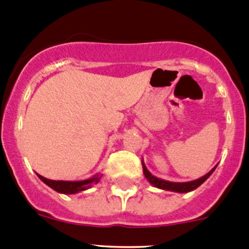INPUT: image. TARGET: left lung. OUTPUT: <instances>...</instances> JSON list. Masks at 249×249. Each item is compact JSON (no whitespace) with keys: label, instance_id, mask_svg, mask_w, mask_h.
Returning <instances> with one entry per match:
<instances>
[{"label":"left lung","instance_id":"1","mask_svg":"<svg viewBox=\"0 0 249 249\" xmlns=\"http://www.w3.org/2000/svg\"><path fill=\"white\" fill-rule=\"evenodd\" d=\"M142 164H143V173H144L145 178L149 180V182H150V184H153L155 187L161 188V190L173 191V192H180V193L190 192V191L196 190V188H197L198 186H200V185L203 184V182L205 181V180L208 179V178L210 177L211 174H213L214 168H216V167H214V168L211 169V171L209 172L208 174L204 175L203 178H200V179H197V180H193V181H190V182H171V181H166V180H161V179H159V178L151 175L150 173H149L148 169H146V167L144 166V163H143V162H142Z\"/></svg>","mask_w":249,"mask_h":249}]
</instances>
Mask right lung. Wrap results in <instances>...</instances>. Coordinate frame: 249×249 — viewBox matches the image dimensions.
I'll return each instance as SVG.
<instances>
[{
	"instance_id": "1",
	"label": "right lung",
	"mask_w": 249,
	"mask_h": 249,
	"mask_svg": "<svg viewBox=\"0 0 249 249\" xmlns=\"http://www.w3.org/2000/svg\"><path fill=\"white\" fill-rule=\"evenodd\" d=\"M38 177L40 178L41 181L45 182L48 186L53 188L57 192L65 193V195H71V193H77L81 192V191L87 190V188L91 187L93 185L98 184L101 175H95V177L91 178V179L83 180V181H56V180L46 179V178L41 177V175L39 174Z\"/></svg>"
}]
</instances>
